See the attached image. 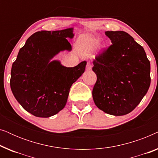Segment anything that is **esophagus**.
Wrapping results in <instances>:
<instances>
[{"mask_svg":"<svg viewBox=\"0 0 158 158\" xmlns=\"http://www.w3.org/2000/svg\"><path fill=\"white\" fill-rule=\"evenodd\" d=\"M92 68V65H91V63H90V62H87V64H86V70H90V69Z\"/></svg>","mask_w":158,"mask_h":158,"instance_id":"1","label":"esophagus"}]
</instances>
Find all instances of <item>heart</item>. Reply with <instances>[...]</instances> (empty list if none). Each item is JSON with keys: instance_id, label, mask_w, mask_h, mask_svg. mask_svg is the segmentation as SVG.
Segmentation results:
<instances>
[{"instance_id": "b5f03b06", "label": "heart", "mask_w": 158, "mask_h": 158, "mask_svg": "<svg viewBox=\"0 0 158 158\" xmlns=\"http://www.w3.org/2000/svg\"><path fill=\"white\" fill-rule=\"evenodd\" d=\"M99 40L98 38L90 34H84L79 38L77 42V47L81 54L88 55L94 50Z\"/></svg>"}]
</instances>
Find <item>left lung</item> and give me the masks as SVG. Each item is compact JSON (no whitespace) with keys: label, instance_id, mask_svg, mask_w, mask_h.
Here are the masks:
<instances>
[{"label":"left lung","instance_id":"left-lung-1","mask_svg":"<svg viewBox=\"0 0 158 158\" xmlns=\"http://www.w3.org/2000/svg\"><path fill=\"white\" fill-rule=\"evenodd\" d=\"M112 44L93 61L97 81L92 95L105 113L123 116L132 111L150 85V62L145 51L122 31H106Z\"/></svg>","mask_w":158,"mask_h":158}]
</instances>
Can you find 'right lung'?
Here are the masks:
<instances>
[{
  "mask_svg": "<svg viewBox=\"0 0 158 158\" xmlns=\"http://www.w3.org/2000/svg\"><path fill=\"white\" fill-rule=\"evenodd\" d=\"M67 37L73 29L41 31L32 34L12 64L10 85L17 101L37 117H49L63 109L71 85L85 70L86 61L73 68L49 62L62 50H71Z\"/></svg>",
  "mask_w": 158,
  "mask_h": 158,
  "instance_id": "1",
  "label": "right lung"
}]
</instances>
